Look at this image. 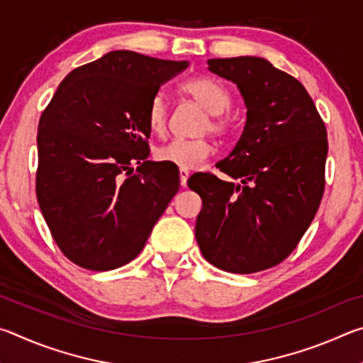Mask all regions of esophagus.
<instances>
[{"label": "esophagus", "mask_w": 363, "mask_h": 363, "mask_svg": "<svg viewBox=\"0 0 363 363\" xmlns=\"http://www.w3.org/2000/svg\"><path fill=\"white\" fill-rule=\"evenodd\" d=\"M179 179H181V186L186 187L187 186V179H189V171L181 168L179 169Z\"/></svg>", "instance_id": "34e87169"}]
</instances>
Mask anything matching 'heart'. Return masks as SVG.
Returning <instances> with one entry per match:
<instances>
[{"label": "heart", "mask_w": 363, "mask_h": 363, "mask_svg": "<svg viewBox=\"0 0 363 363\" xmlns=\"http://www.w3.org/2000/svg\"><path fill=\"white\" fill-rule=\"evenodd\" d=\"M182 91L210 113L201 130H211L218 134L227 133L229 120L224 116V112L230 108L232 99L229 91L223 84L213 78L200 77L184 83ZM147 125H149V130L153 134H158V136H162L167 131L168 102L164 99L163 93H157L150 99L149 107H147ZM213 152L214 145L206 138L173 139L168 144L158 147L155 157L158 162L184 169H194L203 164Z\"/></svg>", "instance_id": "1"}]
</instances>
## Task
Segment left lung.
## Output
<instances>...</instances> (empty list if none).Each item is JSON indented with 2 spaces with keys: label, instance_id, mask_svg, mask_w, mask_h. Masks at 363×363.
Listing matches in <instances>:
<instances>
[{
  "label": "left lung",
  "instance_id": "left-lung-1",
  "mask_svg": "<svg viewBox=\"0 0 363 363\" xmlns=\"http://www.w3.org/2000/svg\"><path fill=\"white\" fill-rule=\"evenodd\" d=\"M208 65L240 89L247 123L233 150L216 163L233 181L211 173L189 177L203 201L196 243L220 270L259 272L293 253L320 206L327 128L304 86L269 60L243 56Z\"/></svg>",
  "mask_w": 363,
  "mask_h": 363
}]
</instances>
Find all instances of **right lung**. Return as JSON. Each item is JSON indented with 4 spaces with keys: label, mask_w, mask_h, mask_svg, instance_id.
<instances>
[{
    "label": "right lung",
    "mask_w": 363,
    "mask_h": 363,
    "mask_svg": "<svg viewBox=\"0 0 363 363\" xmlns=\"http://www.w3.org/2000/svg\"><path fill=\"white\" fill-rule=\"evenodd\" d=\"M187 65L112 51L72 70L43 112L36 199L77 266L112 270L133 261L179 190L177 167L147 160V107Z\"/></svg>",
    "instance_id": "1"
}]
</instances>
